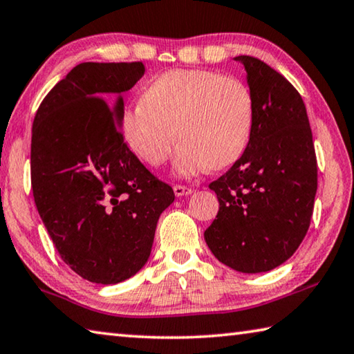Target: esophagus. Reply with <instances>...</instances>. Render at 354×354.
<instances>
[{"instance_id":"1","label":"esophagus","mask_w":354,"mask_h":354,"mask_svg":"<svg viewBox=\"0 0 354 354\" xmlns=\"http://www.w3.org/2000/svg\"><path fill=\"white\" fill-rule=\"evenodd\" d=\"M193 193V188L187 187V185H174V194L177 197H182V196H188Z\"/></svg>"}]
</instances>
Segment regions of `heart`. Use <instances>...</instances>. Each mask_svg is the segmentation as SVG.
Wrapping results in <instances>:
<instances>
[{"mask_svg":"<svg viewBox=\"0 0 354 354\" xmlns=\"http://www.w3.org/2000/svg\"><path fill=\"white\" fill-rule=\"evenodd\" d=\"M253 122L255 101L241 79L201 68L171 70L146 86L142 99L124 109L121 133L130 151L153 167L169 157L177 135L182 142L176 171L193 176L208 167L222 169L243 157Z\"/></svg>","mask_w":354,"mask_h":354,"instance_id":"b5f03b06","label":"heart"}]
</instances>
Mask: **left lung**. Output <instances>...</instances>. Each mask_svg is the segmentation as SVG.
Here are the masks:
<instances>
[{"label":"left lung","instance_id":"8db88e82","mask_svg":"<svg viewBox=\"0 0 354 354\" xmlns=\"http://www.w3.org/2000/svg\"><path fill=\"white\" fill-rule=\"evenodd\" d=\"M255 101L249 146L209 183L219 212L203 236L213 255L244 274L268 272L299 249L311 224L317 158L305 102L280 73L239 55Z\"/></svg>","mask_w":354,"mask_h":354}]
</instances>
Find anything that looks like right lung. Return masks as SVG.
<instances>
[{
    "instance_id": "obj_1",
    "label": "right lung",
    "mask_w": 354,
    "mask_h": 354,
    "mask_svg": "<svg viewBox=\"0 0 354 354\" xmlns=\"http://www.w3.org/2000/svg\"><path fill=\"white\" fill-rule=\"evenodd\" d=\"M141 62L74 66L43 99L32 124L30 185L60 258L85 280L116 284L151 255L160 214L176 199L130 151L122 97Z\"/></svg>"
}]
</instances>
